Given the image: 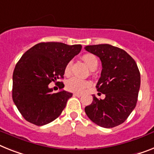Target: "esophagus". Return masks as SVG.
<instances>
[{"label":"esophagus","instance_id":"obj_1","mask_svg":"<svg viewBox=\"0 0 154 154\" xmlns=\"http://www.w3.org/2000/svg\"><path fill=\"white\" fill-rule=\"evenodd\" d=\"M74 96H75V97H80L81 96H82V94H79V93H74Z\"/></svg>","mask_w":154,"mask_h":154}]
</instances>
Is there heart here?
<instances>
[{"mask_svg":"<svg viewBox=\"0 0 154 154\" xmlns=\"http://www.w3.org/2000/svg\"><path fill=\"white\" fill-rule=\"evenodd\" d=\"M82 58L90 69L94 70L97 68V65H98V60H97V57L94 54L86 53L82 56ZM71 72H72V61H69L64 67L63 72H64L65 75L68 76L71 74ZM90 85H91V82L87 80L80 79L76 77H72V78L69 79L66 82V87L68 91L77 93H82Z\"/></svg>","mask_w":154,"mask_h":154,"instance_id":"b5f03b06","label":"heart"}]
</instances>
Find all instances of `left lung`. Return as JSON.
Instances as JSON below:
<instances>
[{
    "instance_id": "obj_1",
    "label": "left lung",
    "mask_w": 154,
    "mask_h": 154,
    "mask_svg": "<svg viewBox=\"0 0 154 154\" xmlns=\"http://www.w3.org/2000/svg\"><path fill=\"white\" fill-rule=\"evenodd\" d=\"M85 49L101 60L102 70L96 87L105 95L100 99L93 94L92 103L85 108V112L100 127H116L136 106L141 82L136 62L124 49L109 44L87 45Z\"/></svg>"
}]
</instances>
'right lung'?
Listing matches in <instances>:
<instances>
[{
    "label": "right lung",
    "instance_id": "1",
    "mask_svg": "<svg viewBox=\"0 0 154 154\" xmlns=\"http://www.w3.org/2000/svg\"><path fill=\"white\" fill-rule=\"evenodd\" d=\"M81 49V45L41 42L22 56L12 75V99L26 121L45 125L61 114L72 94L65 91L53 94L48 85L63 78L64 67ZM63 86L61 82L60 89Z\"/></svg>",
    "mask_w": 154,
    "mask_h": 154
}]
</instances>
